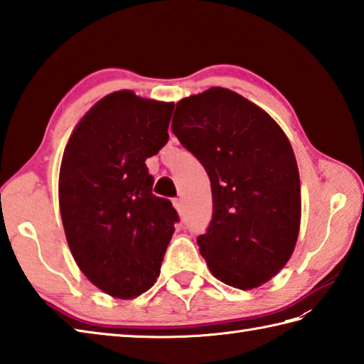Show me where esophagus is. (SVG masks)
Segmentation results:
<instances>
[{
    "mask_svg": "<svg viewBox=\"0 0 364 364\" xmlns=\"http://www.w3.org/2000/svg\"><path fill=\"white\" fill-rule=\"evenodd\" d=\"M173 205H174V208H176L179 213L183 212V203H182L181 198H174V199H173Z\"/></svg>",
    "mask_w": 364,
    "mask_h": 364,
    "instance_id": "34e87169",
    "label": "esophagus"
}]
</instances>
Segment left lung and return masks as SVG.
Wrapping results in <instances>:
<instances>
[{"label": "left lung", "instance_id": "8db88e82", "mask_svg": "<svg viewBox=\"0 0 364 364\" xmlns=\"http://www.w3.org/2000/svg\"><path fill=\"white\" fill-rule=\"evenodd\" d=\"M171 129L212 185L200 255L225 285H263L289 260L301 224V181L287 135L264 110L221 87L177 102Z\"/></svg>", "mask_w": 364, "mask_h": 364}]
</instances>
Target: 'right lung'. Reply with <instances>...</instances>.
Returning <instances> with one entry per match:
<instances>
[{
  "label": "right lung",
  "mask_w": 364,
  "mask_h": 364,
  "mask_svg": "<svg viewBox=\"0 0 364 364\" xmlns=\"http://www.w3.org/2000/svg\"><path fill=\"white\" fill-rule=\"evenodd\" d=\"M173 102L129 90L87 112L63 152L60 216L71 254L93 285L131 299L154 285L179 215L152 195L144 160L165 146Z\"/></svg>",
  "instance_id": "obj_1"
}]
</instances>
